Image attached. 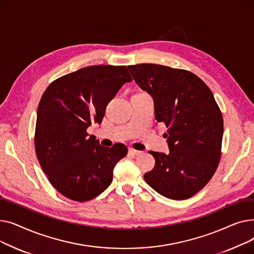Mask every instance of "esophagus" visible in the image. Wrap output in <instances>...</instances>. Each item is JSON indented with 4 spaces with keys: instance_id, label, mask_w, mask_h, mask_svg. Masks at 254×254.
<instances>
[{
    "instance_id": "1",
    "label": "esophagus",
    "mask_w": 254,
    "mask_h": 254,
    "mask_svg": "<svg viewBox=\"0 0 254 254\" xmlns=\"http://www.w3.org/2000/svg\"><path fill=\"white\" fill-rule=\"evenodd\" d=\"M128 154H129V155H134V156H138V155L141 154V151H138V150L129 148V149H128Z\"/></svg>"
}]
</instances>
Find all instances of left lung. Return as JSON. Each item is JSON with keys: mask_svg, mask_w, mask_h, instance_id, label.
Segmentation results:
<instances>
[{"mask_svg": "<svg viewBox=\"0 0 254 254\" xmlns=\"http://www.w3.org/2000/svg\"><path fill=\"white\" fill-rule=\"evenodd\" d=\"M135 82L154 102L157 123L168 127L170 152L149 151L155 166L144 174L159 194L185 199L201 190L220 159L223 118L210 88L191 72L167 65H128Z\"/></svg>", "mask_w": 254, "mask_h": 254, "instance_id": "1", "label": "left lung"}]
</instances>
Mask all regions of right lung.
I'll use <instances>...</instances> for the list:
<instances>
[{"instance_id": "right-lung-1", "label": "right lung", "mask_w": 254, "mask_h": 254, "mask_svg": "<svg viewBox=\"0 0 254 254\" xmlns=\"http://www.w3.org/2000/svg\"><path fill=\"white\" fill-rule=\"evenodd\" d=\"M130 81L126 65H90L60 77L44 91L37 110L36 154L53 188L65 197L86 202L111 184L127 146L104 147L86 129L102 123L107 105Z\"/></svg>"}]
</instances>
